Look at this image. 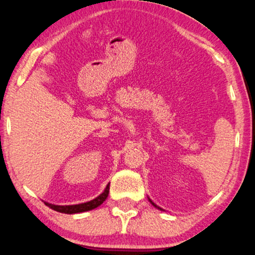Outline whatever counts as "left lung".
<instances>
[{"instance_id": "1", "label": "left lung", "mask_w": 255, "mask_h": 255, "mask_svg": "<svg viewBox=\"0 0 255 255\" xmlns=\"http://www.w3.org/2000/svg\"><path fill=\"white\" fill-rule=\"evenodd\" d=\"M152 204H154V203H152ZM154 205H155V204H154ZM155 206H156V205H155Z\"/></svg>"}]
</instances>
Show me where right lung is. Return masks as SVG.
I'll return each mask as SVG.
<instances>
[{"label":"right lung","mask_w":255,"mask_h":255,"mask_svg":"<svg viewBox=\"0 0 255 255\" xmlns=\"http://www.w3.org/2000/svg\"><path fill=\"white\" fill-rule=\"evenodd\" d=\"M110 193V185H107L106 190L104 191V193H101L100 196L97 197L95 199L91 200V202L83 203V204H77V205H53L49 204V203H45L49 208L52 209V210L63 212V214H79V212H85L93 210V209L98 208L99 205H101L106 200L107 196Z\"/></svg>","instance_id":"obj_1"}]
</instances>
